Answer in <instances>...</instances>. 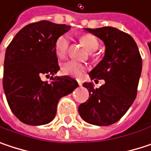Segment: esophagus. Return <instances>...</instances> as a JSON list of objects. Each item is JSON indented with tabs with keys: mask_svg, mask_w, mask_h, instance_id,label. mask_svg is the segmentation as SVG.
Wrapping results in <instances>:
<instances>
[{
	"mask_svg": "<svg viewBox=\"0 0 151 151\" xmlns=\"http://www.w3.org/2000/svg\"><path fill=\"white\" fill-rule=\"evenodd\" d=\"M78 83L79 86H82V81L80 79H78Z\"/></svg>",
	"mask_w": 151,
	"mask_h": 151,
	"instance_id": "1",
	"label": "esophagus"
}]
</instances>
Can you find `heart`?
I'll list each match as a JSON object with an SVG mask.
<instances>
[{"label": "heart", "mask_w": 151, "mask_h": 151, "mask_svg": "<svg viewBox=\"0 0 151 151\" xmlns=\"http://www.w3.org/2000/svg\"><path fill=\"white\" fill-rule=\"evenodd\" d=\"M80 42L86 46V48L93 52L98 49L99 42L98 39L92 34H83L79 37ZM69 46V39L65 35L58 37L55 42L54 50L58 58H63L66 56ZM86 71V66L83 64H80L76 61H67L61 65V72L63 74L74 78H80Z\"/></svg>", "instance_id": "b5f03b06"}]
</instances>
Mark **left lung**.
I'll return each instance as SVG.
<instances>
[{"label": "left lung", "instance_id": "8db88e82", "mask_svg": "<svg viewBox=\"0 0 151 151\" xmlns=\"http://www.w3.org/2000/svg\"><path fill=\"white\" fill-rule=\"evenodd\" d=\"M101 39L105 56L90 72L91 79H104L100 88L84 83L89 92L88 100L78 106L81 118L97 126L118 122L133 104L142 73V58L136 42L129 34L114 27L85 29Z\"/></svg>", "mask_w": 151, "mask_h": 151}]
</instances>
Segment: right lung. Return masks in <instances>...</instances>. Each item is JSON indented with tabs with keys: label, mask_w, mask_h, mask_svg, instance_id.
<instances>
[{
	"label": "right lung",
	"mask_w": 151,
	"mask_h": 151,
	"mask_svg": "<svg viewBox=\"0 0 151 151\" xmlns=\"http://www.w3.org/2000/svg\"><path fill=\"white\" fill-rule=\"evenodd\" d=\"M70 29L49 21L33 22L22 28L7 47L3 89L11 111L25 124L39 126L51 122L60 98L78 86L68 76L50 77V83L41 79L60 69L54 45Z\"/></svg>",
	"instance_id": "add662e5"
}]
</instances>
